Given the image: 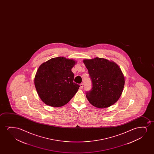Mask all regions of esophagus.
<instances>
[{
  "label": "esophagus",
  "mask_w": 154,
  "mask_h": 154,
  "mask_svg": "<svg viewBox=\"0 0 154 154\" xmlns=\"http://www.w3.org/2000/svg\"><path fill=\"white\" fill-rule=\"evenodd\" d=\"M80 88H82V89L83 88V87H84V84H82H82H80Z\"/></svg>",
  "instance_id": "obj_1"
}]
</instances>
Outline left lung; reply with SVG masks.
<instances>
[{"mask_svg":"<svg viewBox=\"0 0 154 154\" xmlns=\"http://www.w3.org/2000/svg\"><path fill=\"white\" fill-rule=\"evenodd\" d=\"M84 63L92 82L91 91L86 92L89 102L100 108L112 105L119 98L124 87V77L119 67L98 57L85 59Z\"/></svg>","mask_w":154,"mask_h":154,"instance_id":"left-lung-1","label":"left lung"}]
</instances>
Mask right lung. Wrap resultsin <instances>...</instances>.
I'll list each match as a JSON object with an SVG mask.
<instances>
[{
    "instance_id": "add662e5",
    "label": "right lung",
    "mask_w": 154,
    "mask_h": 154,
    "mask_svg": "<svg viewBox=\"0 0 154 154\" xmlns=\"http://www.w3.org/2000/svg\"><path fill=\"white\" fill-rule=\"evenodd\" d=\"M72 59L56 57L42 63L35 77V86L39 96L47 105L59 107L74 97L79 85L74 81Z\"/></svg>"
}]
</instances>
